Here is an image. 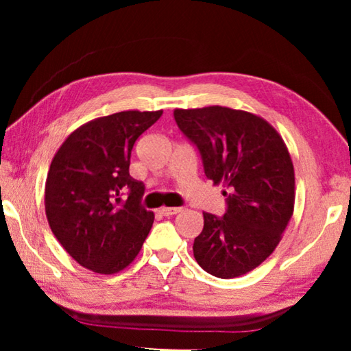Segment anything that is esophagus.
I'll list each match as a JSON object with an SVG mask.
<instances>
[{"instance_id": "esophagus-1", "label": "esophagus", "mask_w": 351, "mask_h": 351, "mask_svg": "<svg viewBox=\"0 0 351 351\" xmlns=\"http://www.w3.org/2000/svg\"><path fill=\"white\" fill-rule=\"evenodd\" d=\"M181 210H182V207H161V209H159L161 215H164V217L176 215V213H180Z\"/></svg>"}]
</instances>
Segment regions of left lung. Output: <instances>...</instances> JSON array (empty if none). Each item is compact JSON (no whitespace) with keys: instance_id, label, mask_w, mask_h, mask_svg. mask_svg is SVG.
I'll list each match as a JSON object with an SVG mask.
<instances>
[{"instance_id":"8db88e82","label":"left lung","mask_w":351,"mask_h":351,"mask_svg":"<svg viewBox=\"0 0 351 351\" xmlns=\"http://www.w3.org/2000/svg\"><path fill=\"white\" fill-rule=\"evenodd\" d=\"M173 116L198 147L206 176L228 197L224 217L203 213L195 260L219 278L247 274L274 252L293 217L295 178L288 147L269 122L243 110L212 105L176 108Z\"/></svg>"}]
</instances>
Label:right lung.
<instances>
[{"mask_svg": "<svg viewBox=\"0 0 351 351\" xmlns=\"http://www.w3.org/2000/svg\"><path fill=\"white\" fill-rule=\"evenodd\" d=\"M162 114L121 111L74 130L52 158L45 210L71 257L97 274H116L138 257L154 213L139 204L144 184L130 176L134 142ZM130 190L127 202L121 193Z\"/></svg>", "mask_w": 351, "mask_h": 351, "instance_id": "1", "label": "right lung"}]
</instances>
